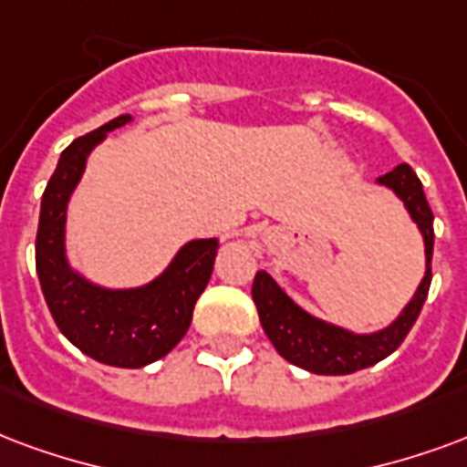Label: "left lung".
<instances>
[{"label": "left lung", "instance_id": "1", "mask_svg": "<svg viewBox=\"0 0 467 467\" xmlns=\"http://www.w3.org/2000/svg\"><path fill=\"white\" fill-rule=\"evenodd\" d=\"M376 185L391 190L403 202L406 213L423 237V252H426L423 279L416 286L409 304L400 309L399 317L389 327L366 331V334L344 329L339 324L319 319L302 309L265 269L254 277L252 299L257 304L262 329L275 344L279 357L304 371L319 376H344L379 364L400 347V341L406 339V334L423 309L428 286H431V257H433V213L428 207L423 185L413 168L406 163L396 165L391 172L376 178Z\"/></svg>", "mask_w": 467, "mask_h": 467}]
</instances>
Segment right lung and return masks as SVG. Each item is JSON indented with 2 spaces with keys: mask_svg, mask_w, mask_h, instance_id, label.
I'll list each match as a JSON object with an SVG mask.
<instances>
[{
  "mask_svg": "<svg viewBox=\"0 0 467 467\" xmlns=\"http://www.w3.org/2000/svg\"><path fill=\"white\" fill-rule=\"evenodd\" d=\"M130 120L133 116L123 113L61 153L41 198L36 233V275L57 327L86 357L119 368L153 364L185 337L220 250L217 237L190 240L158 277L140 286H103L68 262V200L93 148Z\"/></svg>",
  "mask_w": 467,
  "mask_h": 467,
  "instance_id": "1",
  "label": "right lung"
}]
</instances>
